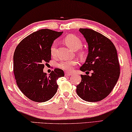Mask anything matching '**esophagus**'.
I'll return each instance as SVG.
<instances>
[{"mask_svg":"<svg viewBox=\"0 0 132 132\" xmlns=\"http://www.w3.org/2000/svg\"><path fill=\"white\" fill-rule=\"evenodd\" d=\"M72 75V74H71V73H67V72L65 73V77L70 76V75Z\"/></svg>","mask_w":132,"mask_h":132,"instance_id":"esophagus-1","label":"esophagus"}]
</instances>
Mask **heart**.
I'll return each mask as SVG.
<instances>
[{
    "instance_id": "obj_1",
    "label": "heart",
    "mask_w": 132,
    "mask_h": 132,
    "mask_svg": "<svg viewBox=\"0 0 132 132\" xmlns=\"http://www.w3.org/2000/svg\"><path fill=\"white\" fill-rule=\"evenodd\" d=\"M64 41L67 46H68L74 50H78L81 48L82 46V43L80 38L78 37L74 34H69L67 36L64 38ZM50 52L52 57H55L57 54V43L53 42L52 43L50 48ZM79 55L81 57L84 58L85 55V53L84 50H80L79 51ZM78 64V61L76 60H66V61H62L58 64L57 67L61 70L71 72L74 69V67L76 66Z\"/></svg>"
}]
</instances>
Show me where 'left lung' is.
Here are the masks:
<instances>
[{"label":"left lung","instance_id":"1","mask_svg":"<svg viewBox=\"0 0 132 132\" xmlns=\"http://www.w3.org/2000/svg\"><path fill=\"white\" fill-rule=\"evenodd\" d=\"M88 44V55L80 68L85 72L92 71L91 76L81 75L77 93L88 102H98L113 90L120 75V65L115 46L106 37L89 29H80Z\"/></svg>","mask_w":132,"mask_h":132}]
</instances>
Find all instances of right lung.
<instances>
[{
	"label": "right lung",
	"mask_w": 132,
	"mask_h": 132,
	"mask_svg": "<svg viewBox=\"0 0 132 132\" xmlns=\"http://www.w3.org/2000/svg\"><path fill=\"white\" fill-rule=\"evenodd\" d=\"M63 32L42 29L21 41L13 55V72L20 90L30 100L44 102L57 91V80L64 77V71L55 68L47 76L44 65L51 60L50 48L54 40Z\"/></svg>",
	"instance_id": "add662e5"
}]
</instances>
